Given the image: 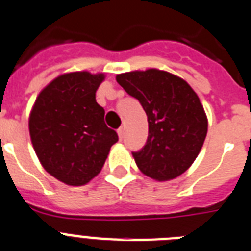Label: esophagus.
<instances>
[{
    "mask_svg": "<svg viewBox=\"0 0 251 251\" xmlns=\"http://www.w3.org/2000/svg\"><path fill=\"white\" fill-rule=\"evenodd\" d=\"M118 134H119V138H123V134H124V127H121L118 129Z\"/></svg>",
    "mask_w": 251,
    "mask_h": 251,
    "instance_id": "esophagus-1",
    "label": "esophagus"
}]
</instances>
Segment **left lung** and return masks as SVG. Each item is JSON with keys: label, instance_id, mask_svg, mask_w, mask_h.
<instances>
[{"label": "left lung", "instance_id": "1", "mask_svg": "<svg viewBox=\"0 0 251 251\" xmlns=\"http://www.w3.org/2000/svg\"><path fill=\"white\" fill-rule=\"evenodd\" d=\"M117 82L148 115V141L132 152L137 167L158 181L181 176L198 158L208 132L195 91L179 76L158 69L119 74Z\"/></svg>", "mask_w": 251, "mask_h": 251}]
</instances>
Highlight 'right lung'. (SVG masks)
Here are the masks:
<instances>
[{
    "instance_id": "right-lung-1",
    "label": "right lung",
    "mask_w": 251,
    "mask_h": 251,
    "mask_svg": "<svg viewBox=\"0 0 251 251\" xmlns=\"http://www.w3.org/2000/svg\"><path fill=\"white\" fill-rule=\"evenodd\" d=\"M103 74L75 72L57 76L37 97L29 132L41 164L70 186H82L100 173L117 132L103 121L96 102Z\"/></svg>"
}]
</instances>
